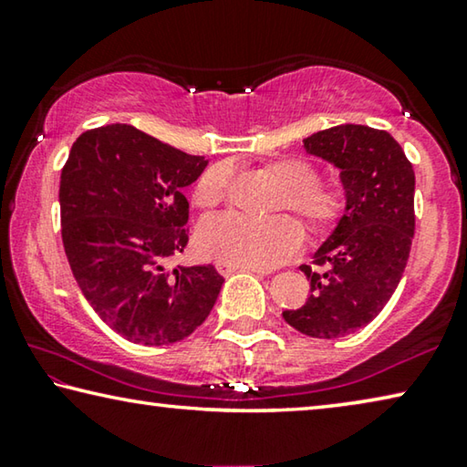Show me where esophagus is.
<instances>
[{"instance_id":"esophagus-1","label":"esophagus","mask_w":467,"mask_h":467,"mask_svg":"<svg viewBox=\"0 0 467 467\" xmlns=\"http://www.w3.org/2000/svg\"><path fill=\"white\" fill-rule=\"evenodd\" d=\"M215 268H218V273L222 276H228L236 273V270H252V273H257V275H268V270H262V268H249V266H236V264H231V262H215Z\"/></svg>"}]
</instances>
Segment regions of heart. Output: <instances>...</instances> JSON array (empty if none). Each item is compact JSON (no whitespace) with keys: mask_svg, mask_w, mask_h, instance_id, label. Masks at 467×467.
I'll return each instance as SVG.
<instances>
[{"mask_svg":"<svg viewBox=\"0 0 467 467\" xmlns=\"http://www.w3.org/2000/svg\"><path fill=\"white\" fill-rule=\"evenodd\" d=\"M270 173L283 186L276 210H291L300 215L310 231L329 228L344 212V191L318 184V170L302 157L278 159L270 163ZM231 180V165L215 163L201 173L194 184V201L203 207L220 203ZM197 243L201 252L236 266L275 268L300 254L304 245L302 226L294 218L281 215L273 220H254L226 212L201 222Z\"/></svg>","mask_w":467,"mask_h":467,"instance_id":"b5f03b06","label":"heart"}]
</instances>
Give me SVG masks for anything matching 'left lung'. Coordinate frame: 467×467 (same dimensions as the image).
Returning <instances> with one entry per match:
<instances>
[{"mask_svg":"<svg viewBox=\"0 0 467 467\" xmlns=\"http://www.w3.org/2000/svg\"><path fill=\"white\" fill-rule=\"evenodd\" d=\"M304 149L337 167L346 207L312 255L323 270L300 266L308 300L283 318L304 336L337 339L371 323L399 287L415 233V171L400 144L368 125L317 131Z\"/></svg>","mask_w":467,"mask_h":467,"instance_id":"obj_1","label":"left lung"}]
</instances>
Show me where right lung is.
<instances>
[{
	"label": "right lung",
	"instance_id": "1",
	"mask_svg": "<svg viewBox=\"0 0 467 467\" xmlns=\"http://www.w3.org/2000/svg\"><path fill=\"white\" fill-rule=\"evenodd\" d=\"M205 165L113 123L83 131L62 167V243L73 276L96 315L130 342H180L218 300L224 278L212 264L163 266L189 243L182 191Z\"/></svg>",
	"mask_w": 467,
	"mask_h": 467
}]
</instances>
